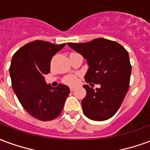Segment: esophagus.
<instances>
[{
	"label": "esophagus",
	"instance_id": "1",
	"mask_svg": "<svg viewBox=\"0 0 150 150\" xmlns=\"http://www.w3.org/2000/svg\"><path fill=\"white\" fill-rule=\"evenodd\" d=\"M75 87H74V86H71V87H70V90H71V91H74V90H75Z\"/></svg>",
	"mask_w": 150,
	"mask_h": 150
}]
</instances>
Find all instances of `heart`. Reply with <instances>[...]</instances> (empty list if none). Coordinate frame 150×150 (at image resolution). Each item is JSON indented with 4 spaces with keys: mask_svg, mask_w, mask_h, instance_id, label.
Wrapping results in <instances>:
<instances>
[{
    "mask_svg": "<svg viewBox=\"0 0 150 150\" xmlns=\"http://www.w3.org/2000/svg\"><path fill=\"white\" fill-rule=\"evenodd\" d=\"M65 82L68 84H74L76 82V79L74 76H68L65 79Z\"/></svg>",
    "mask_w": 150,
    "mask_h": 150,
    "instance_id": "b5f03b06",
    "label": "heart"
}]
</instances>
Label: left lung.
Returning <instances> with one entry per match:
<instances>
[{"label": "left lung", "instance_id": "8db88e82", "mask_svg": "<svg viewBox=\"0 0 150 150\" xmlns=\"http://www.w3.org/2000/svg\"><path fill=\"white\" fill-rule=\"evenodd\" d=\"M68 46L88 61L89 68L85 81L100 84L96 89L83 86L87 91L82 100L84 115L97 121L110 119L129 91L132 71L129 53L118 42L105 38L85 43L69 42Z\"/></svg>", "mask_w": 150, "mask_h": 150}]
</instances>
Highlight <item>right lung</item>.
Masks as SVG:
<instances>
[{"label": "right lung", "instance_id": "right-lung-1", "mask_svg": "<svg viewBox=\"0 0 150 150\" xmlns=\"http://www.w3.org/2000/svg\"><path fill=\"white\" fill-rule=\"evenodd\" d=\"M65 46L36 40L21 47L12 58L9 74L13 89L25 111L39 120L57 118L70 93L66 85H46L44 77L50 71L53 56Z\"/></svg>", "mask_w": 150, "mask_h": 150}]
</instances>
